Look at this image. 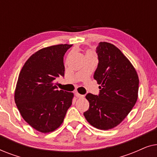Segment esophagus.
<instances>
[{"label":"esophagus","mask_w":157,"mask_h":157,"mask_svg":"<svg viewBox=\"0 0 157 157\" xmlns=\"http://www.w3.org/2000/svg\"><path fill=\"white\" fill-rule=\"evenodd\" d=\"M75 95H76V96L77 98H82V97H84V96L83 95H81V94H78V92H75Z\"/></svg>","instance_id":"obj_1"}]
</instances>
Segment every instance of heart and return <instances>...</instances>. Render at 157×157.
Returning a JSON list of instances; mask_svg holds the SVG:
<instances>
[{
    "instance_id": "obj_1",
    "label": "heart",
    "mask_w": 157,
    "mask_h": 157,
    "mask_svg": "<svg viewBox=\"0 0 157 157\" xmlns=\"http://www.w3.org/2000/svg\"><path fill=\"white\" fill-rule=\"evenodd\" d=\"M86 55H91V52H89H89H87Z\"/></svg>"
}]
</instances>
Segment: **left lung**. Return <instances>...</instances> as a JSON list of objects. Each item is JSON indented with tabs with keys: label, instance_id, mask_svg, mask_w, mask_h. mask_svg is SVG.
<instances>
[{
	"label": "left lung",
	"instance_id": "8db88e82",
	"mask_svg": "<svg viewBox=\"0 0 157 157\" xmlns=\"http://www.w3.org/2000/svg\"><path fill=\"white\" fill-rule=\"evenodd\" d=\"M98 63L94 78L99 94H88L89 110L83 115L98 129L114 128L125 119L138 98L139 77L128 59L114 45L100 42L96 47Z\"/></svg>",
	"mask_w": 157,
	"mask_h": 157
}]
</instances>
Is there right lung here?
<instances>
[{"label": "right lung", "mask_w": 157, "mask_h": 157, "mask_svg": "<svg viewBox=\"0 0 157 157\" xmlns=\"http://www.w3.org/2000/svg\"><path fill=\"white\" fill-rule=\"evenodd\" d=\"M72 45L46 47L27 60L17 81L15 102L23 119L42 133L53 132L63 123L74 94L58 90L56 79L64 76L63 56Z\"/></svg>", "instance_id": "1"}]
</instances>
